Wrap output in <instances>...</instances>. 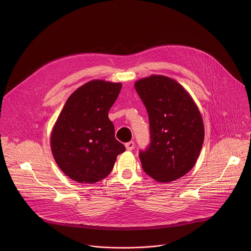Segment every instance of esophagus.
<instances>
[{
  "mask_svg": "<svg viewBox=\"0 0 251 251\" xmlns=\"http://www.w3.org/2000/svg\"><path fill=\"white\" fill-rule=\"evenodd\" d=\"M126 148L127 151H132L134 149V142L130 141V142L126 143Z\"/></svg>",
  "mask_w": 251,
  "mask_h": 251,
  "instance_id": "34e87169",
  "label": "esophagus"
}]
</instances>
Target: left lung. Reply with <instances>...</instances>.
I'll return each instance as SVG.
<instances>
[{"label":"left lung","instance_id":"left-lung-1","mask_svg":"<svg viewBox=\"0 0 251 251\" xmlns=\"http://www.w3.org/2000/svg\"><path fill=\"white\" fill-rule=\"evenodd\" d=\"M135 90L150 123V143L139 151L143 170L160 182L179 179L191 170L202 149L201 114L187 92L166 76L141 79Z\"/></svg>","mask_w":251,"mask_h":251}]
</instances>
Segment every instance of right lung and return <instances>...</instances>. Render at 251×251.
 Masks as SVG:
<instances>
[{"label":"right lung","mask_w":251,"mask_h":251,"mask_svg":"<svg viewBox=\"0 0 251 251\" xmlns=\"http://www.w3.org/2000/svg\"><path fill=\"white\" fill-rule=\"evenodd\" d=\"M121 83L93 80L67 100L51 134L53 156L61 170L78 182L94 183L107 177L126 147L115 138L108 112Z\"/></svg>","instance_id":"add662e5"}]
</instances>
